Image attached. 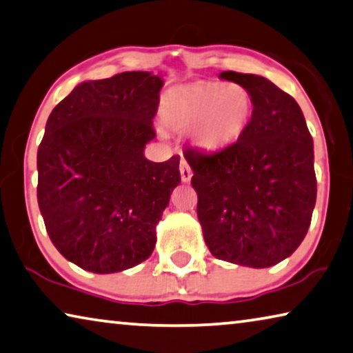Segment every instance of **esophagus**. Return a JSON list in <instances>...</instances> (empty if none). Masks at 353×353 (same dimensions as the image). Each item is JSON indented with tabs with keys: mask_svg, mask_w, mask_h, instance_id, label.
Segmentation results:
<instances>
[{
	"mask_svg": "<svg viewBox=\"0 0 353 353\" xmlns=\"http://www.w3.org/2000/svg\"><path fill=\"white\" fill-rule=\"evenodd\" d=\"M179 170H181V179H182V182L188 183L190 181H192L193 171H192V168H190V165L187 163L185 159L181 160V166H179Z\"/></svg>",
	"mask_w": 353,
	"mask_h": 353,
	"instance_id": "34e87169",
	"label": "esophagus"
}]
</instances>
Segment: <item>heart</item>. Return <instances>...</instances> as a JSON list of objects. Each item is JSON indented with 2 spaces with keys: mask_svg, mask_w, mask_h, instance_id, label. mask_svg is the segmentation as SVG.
<instances>
[{
  "mask_svg": "<svg viewBox=\"0 0 353 353\" xmlns=\"http://www.w3.org/2000/svg\"><path fill=\"white\" fill-rule=\"evenodd\" d=\"M253 110V96L242 85L199 81L171 89L161 105V117L171 130H192L198 148L216 150L243 135Z\"/></svg>",
  "mask_w": 353,
  "mask_h": 353,
  "instance_id": "heart-1",
  "label": "heart"
}]
</instances>
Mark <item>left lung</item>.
<instances>
[{
  "instance_id": "left-lung-1",
  "label": "left lung",
  "mask_w": 353,
  "mask_h": 353,
  "mask_svg": "<svg viewBox=\"0 0 353 353\" xmlns=\"http://www.w3.org/2000/svg\"><path fill=\"white\" fill-rule=\"evenodd\" d=\"M247 88L254 110L231 146L204 154L187 149L198 193V220L218 259L265 268L303 242L316 205L314 144L294 97L264 77L221 72Z\"/></svg>"
}]
</instances>
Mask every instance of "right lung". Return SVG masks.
Wrapping results in <instances>:
<instances>
[{
	"label": "right lung",
	"mask_w": 353,
	"mask_h": 353,
	"mask_svg": "<svg viewBox=\"0 0 353 353\" xmlns=\"http://www.w3.org/2000/svg\"><path fill=\"white\" fill-rule=\"evenodd\" d=\"M161 86L150 72L85 81L48 116L37 150L39 209L56 250L83 270L122 272L152 254L181 183V157H144Z\"/></svg>",
	"instance_id": "obj_1"
}]
</instances>
